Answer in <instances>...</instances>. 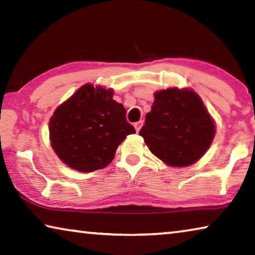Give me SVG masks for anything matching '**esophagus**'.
I'll return each mask as SVG.
<instances>
[{
  "instance_id": "obj_1",
  "label": "esophagus",
  "mask_w": 255,
  "mask_h": 255,
  "mask_svg": "<svg viewBox=\"0 0 255 255\" xmlns=\"http://www.w3.org/2000/svg\"><path fill=\"white\" fill-rule=\"evenodd\" d=\"M133 126H135L136 131H139L141 126H143V122H137V123H135V125H133Z\"/></svg>"
}]
</instances>
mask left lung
Instances as JSON below:
<instances>
[{
    "label": "left lung",
    "mask_w": 255,
    "mask_h": 255,
    "mask_svg": "<svg viewBox=\"0 0 255 255\" xmlns=\"http://www.w3.org/2000/svg\"><path fill=\"white\" fill-rule=\"evenodd\" d=\"M139 135L155 156L171 166L198 161L213 141L215 125L192 90L167 89L155 93Z\"/></svg>",
    "instance_id": "1"
}]
</instances>
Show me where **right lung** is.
Instances as JSON below:
<instances>
[{
    "instance_id": "obj_1",
    "label": "right lung",
    "mask_w": 255,
    "mask_h": 255,
    "mask_svg": "<svg viewBox=\"0 0 255 255\" xmlns=\"http://www.w3.org/2000/svg\"><path fill=\"white\" fill-rule=\"evenodd\" d=\"M114 91L85 84L55 110L49 122L51 147L62 161L80 172L109 165L126 136L136 132Z\"/></svg>"
}]
</instances>
